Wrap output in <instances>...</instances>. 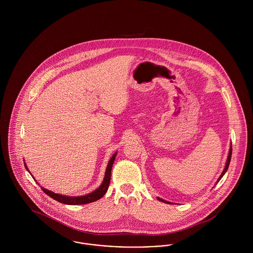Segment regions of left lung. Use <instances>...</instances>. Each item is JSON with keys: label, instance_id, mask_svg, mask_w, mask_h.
Instances as JSON below:
<instances>
[{"label": "left lung", "instance_id": "obj_1", "mask_svg": "<svg viewBox=\"0 0 253 253\" xmlns=\"http://www.w3.org/2000/svg\"><path fill=\"white\" fill-rule=\"evenodd\" d=\"M231 157H232V147L230 148V151H229V156H228V159H227V163H226V166H225V169H224V170H223V172L221 173V175H220V177L218 178V180L217 182H219V180L223 177V175L225 174V172L227 171V169H228V168H229V165H230V162H231ZM158 200L159 201H161V202H163V203H166V204H170L169 202H167V201H165V200H162L161 198H158Z\"/></svg>", "mask_w": 253, "mask_h": 253}]
</instances>
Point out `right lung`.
I'll return each mask as SVG.
<instances>
[{
  "label": "right lung",
  "mask_w": 253,
  "mask_h": 253,
  "mask_svg": "<svg viewBox=\"0 0 253 253\" xmlns=\"http://www.w3.org/2000/svg\"><path fill=\"white\" fill-rule=\"evenodd\" d=\"M116 155H117V153H115L109 161L108 166H107V169H106V172H105V177H104V180L102 182V184L99 186V188H97L95 191H93L90 194H87L85 196H81V197H68V196H62V195H59V194H55V193H53L51 191H48V190H46L42 187V190L47 196L52 198L53 200H55L59 203L65 204V205H85V204L93 203V202L101 199L108 190L110 179H111V170H112V167H113ZM25 167H26V165H25Z\"/></svg>",
  "instance_id": "right-lung-1"
}]
</instances>
